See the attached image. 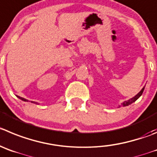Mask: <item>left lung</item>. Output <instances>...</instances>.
Returning a JSON list of instances; mask_svg holds the SVG:
<instances>
[{
    "instance_id": "obj_1",
    "label": "left lung",
    "mask_w": 157,
    "mask_h": 157,
    "mask_svg": "<svg viewBox=\"0 0 157 157\" xmlns=\"http://www.w3.org/2000/svg\"><path fill=\"white\" fill-rule=\"evenodd\" d=\"M144 88H145V87H143V88L142 89V90H140V91L139 92V93L137 94H136V96H135V97H133L132 98L129 99V100H128V101H124V102H123V103L121 104V105H122L123 106H128V105H131L132 103H133V102H135V101H136L137 100V99H138L139 98H140V97L141 96L142 94H143V90H144Z\"/></svg>"
}]
</instances>
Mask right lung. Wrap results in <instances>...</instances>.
<instances>
[{
    "label": "right lung",
    "mask_w": 157,
    "mask_h": 157,
    "mask_svg": "<svg viewBox=\"0 0 157 157\" xmlns=\"http://www.w3.org/2000/svg\"><path fill=\"white\" fill-rule=\"evenodd\" d=\"M17 98H19V99H21V100L24 101H28V100H26V99H25V98H21V97H19V96H17ZM34 103L37 104V103H36V102H34Z\"/></svg>",
    "instance_id": "add662e5"
}]
</instances>
